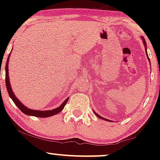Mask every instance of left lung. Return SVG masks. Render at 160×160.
Returning <instances> with one entry per match:
<instances>
[{"mask_svg":"<svg viewBox=\"0 0 160 160\" xmlns=\"http://www.w3.org/2000/svg\"><path fill=\"white\" fill-rule=\"evenodd\" d=\"M141 39H142V40H143V43H144V48H145V52H146L147 57H148V59L149 60V62H150V58H149V57H148V51H147V43H146V41H145L144 38H143V37H141ZM94 113H95V115L97 116V117H98V118H100V119H102V120H104L108 121V122H110V121H111V120H108V119H106V118H104V117H102V116L98 115V113H96V112H95V111H94Z\"/></svg>","mask_w":160,"mask_h":160,"instance_id":"8db88e82","label":"left lung"}]
</instances>
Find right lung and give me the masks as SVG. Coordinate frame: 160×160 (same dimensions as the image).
I'll return each mask as SVG.
<instances>
[{
    "instance_id": "1",
    "label": "right lung",
    "mask_w": 160,
    "mask_h": 160,
    "mask_svg": "<svg viewBox=\"0 0 160 160\" xmlns=\"http://www.w3.org/2000/svg\"><path fill=\"white\" fill-rule=\"evenodd\" d=\"M10 53L9 54L8 58H7L6 68H5V71H6V78H5V80H6V86H7V92H8L9 95H10V98H12V100L13 101V102L15 103L16 105L19 108L20 111L26 115L34 116V117H51V116L56 115L57 113H59V112H61L62 110H63V108H65V104L67 103L68 101L69 98H66L65 100L62 102V104L59 106V107L55 108V109H52V110H49V111H38V110L30 109V108H27L26 106L24 105L19 99L16 98L15 94H14L13 91H12V87H11L10 86V78H9L8 64H9V58H10Z\"/></svg>"
}]
</instances>
